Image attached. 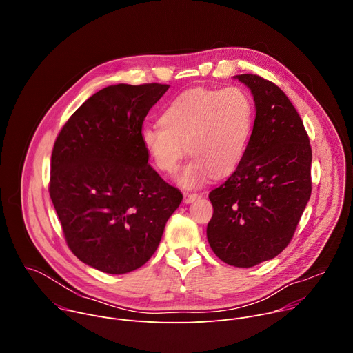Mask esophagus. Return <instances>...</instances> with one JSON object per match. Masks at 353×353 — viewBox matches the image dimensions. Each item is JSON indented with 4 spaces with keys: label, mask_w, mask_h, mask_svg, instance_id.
I'll return each mask as SVG.
<instances>
[{
    "label": "esophagus",
    "mask_w": 353,
    "mask_h": 353,
    "mask_svg": "<svg viewBox=\"0 0 353 353\" xmlns=\"http://www.w3.org/2000/svg\"><path fill=\"white\" fill-rule=\"evenodd\" d=\"M196 198H198L196 192H185L183 201H184V204H191V203H194Z\"/></svg>",
    "instance_id": "1"
}]
</instances>
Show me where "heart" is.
Returning <instances> with one entry per match:
<instances>
[{
	"mask_svg": "<svg viewBox=\"0 0 353 353\" xmlns=\"http://www.w3.org/2000/svg\"><path fill=\"white\" fill-rule=\"evenodd\" d=\"M253 128V100L241 88H196L174 97L162 112L161 124L145 125L139 137L154 165L166 174L177 170L188 148L192 158L176 180L184 188H196L212 176L237 170Z\"/></svg>",
	"mask_w": 353,
	"mask_h": 353,
	"instance_id": "obj_1",
	"label": "heart"
}]
</instances>
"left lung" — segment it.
<instances>
[{"label":"left lung","mask_w":353,"mask_h":353,"mask_svg":"<svg viewBox=\"0 0 353 353\" xmlns=\"http://www.w3.org/2000/svg\"><path fill=\"white\" fill-rule=\"evenodd\" d=\"M256 103L253 135L236 172L210 192L207 237L226 264L250 268L290 243L312 195V146L294 106L271 81L241 74Z\"/></svg>","instance_id":"1"}]
</instances>
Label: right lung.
I'll return each instance as SVG.
<instances>
[{"label":"right lung","instance_id":"obj_1","mask_svg":"<svg viewBox=\"0 0 353 353\" xmlns=\"http://www.w3.org/2000/svg\"><path fill=\"white\" fill-rule=\"evenodd\" d=\"M169 85H112L61 128L48 192L65 241L85 264L127 274L157 251L183 194L148 165L142 123Z\"/></svg>","mask_w":353,"mask_h":353}]
</instances>
